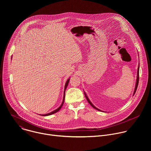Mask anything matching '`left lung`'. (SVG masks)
I'll list each match as a JSON object with an SVG mask.
<instances>
[{
	"mask_svg": "<svg viewBox=\"0 0 151 151\" xmlns=\"http://www.w3.org/2000/svg\"><path fill=\"white\" fill-rule=\"evenodd\" d=\"M139 67H138V70H137V81H136V87H135V90H134V94L133 95H134V94H135V93H136V90H137V87H138V84H139ZM84 94H85V97H86V99H87V101H88V102L91 104V106L93 107V108H94V109H97V111H101V110H100V109H97L96 107H95L93 104H92V103L90 101V100H89V99L88 98V97L87 96V95H86V94L84 93Z\"/></svg>",
	"mask_w": 151,
	"mask_h": 151,
	"instance_id": "left-lung-1",
	"label": "left lung"
}]
</instances>
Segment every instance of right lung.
<instances>
[{
  "instance_id": "1",
  "label": "right lung",
  "mask_w": 151,
  "mask_h": 151,
  "mask_svg": "<svg viewBox=\"0 0 151 151\" xmlns=\"http://www.w3.org/2000/svg\"><path fill=\"white\" fill-rule=\"evenodd\" d=\"M69 79L67 81V82H66V84H65V87H64V97H63V102H62V104H61V106L58 107V109H57L56 110H55V111H52V112H50V113H49V114H45V115H42V116H48V115H52V114H55V113H56V112H57L61 108V107H62V106H63V103H64V97H65V90H66V88H67V87H68V83H69Z\"/></svg>"
}]
</instances>
